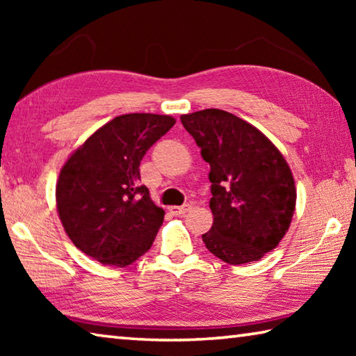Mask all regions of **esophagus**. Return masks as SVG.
I'll return each mask as SVG.
<instances>
[{
    "mask_svg": "<svg viewBox=\"0 0 356 356\" xmlns=\"http://www.w3.org/2000/svg\"><path fill=\"white\" fill-rule=\"evenodd\" d=\"M191 210V206L190 204H184V206H174V207H170V212L172 215H184L186 212H190Z\"/></svg>",
    "mask_w": 356,
    "mask_h": 356,
    "instance_id": "34e87169",
    "label": "esophagus"
}]
</instances>
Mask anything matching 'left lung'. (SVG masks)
<instances>
[{
  "mask_svg": "<svg viewBox=\"0 0 356 356\" xmlns=\"http://www.w3.org/2000/svg\"><path fill=\"white\" fill-rule=\"evenodd\" d=\"M180 120L210 165L213 226L202 234L206 248L231 265L259 261L291 226V168L267 136L231 113L210 108Z\"/></svg>",
  "mask_w": 356,
  "mask_h": 356,
  "instance_id": "obj_1",
  "label": "left lung"
}]
</instances>
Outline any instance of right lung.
<instances>
[{"label": "right lung", "mask_w": 356, "mask_h": 356, "mask_svg": "<svg viewBox=\"0 0 356 356\" xmlns=\"http://www.w3.org/2000/svg\"><path fill=\"white\" fill-rule=\"evenodd\" d=\"M174 124L171 116L122 114L88 138L63 166L56 184L59 218L84 254L127 267L150 250L165 210L140 184V163Z\"/></svg>", "instance_id": "add662e5"}]
</instances>
